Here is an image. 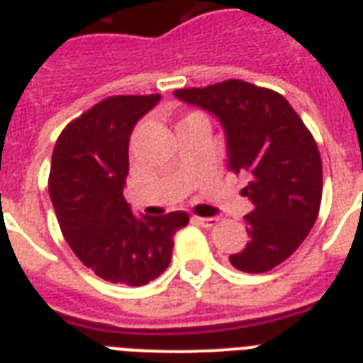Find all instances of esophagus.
I'll use <instances>...</instances> for the list:
<instances>
[{
  "label": "esophagus",
  "instance_id": "obj_1",
  "mask_svg": "<svg viewBox=\"0 0 363 363\" xmlns=\"http://www.w3.org/2000/svg\"><path fill=\"white\" fill-rule=\"evenodd\" d=\"M194 222L199 223L201 228H212V225H216V223H218V218L216 216H211V218L196 216V218H194Z\"/></svg>",
  "mask_w": 363,
  "mask_h": 363
}]
</instances>
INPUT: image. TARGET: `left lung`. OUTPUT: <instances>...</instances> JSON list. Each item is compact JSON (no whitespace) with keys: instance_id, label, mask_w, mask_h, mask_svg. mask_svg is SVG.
<instances>
[{"instance_id":"1","label":"left lung","mask_w":363,"mask_h":363,"mask_svg":"<svg viewBox=\"0 0 363 363\" xmlns=\"http://www.w3.org/2000/svg\"><path fill=\"white\" fill-rule=\"evenodd\" d=\"M173 95L220 121L228 167L248 179L242 196L253 203L244 216L250 238L229 261L242 272L272 270L304 242L319 214L323 164L313 135L279 93L248 82L228 79Z\"/></svg>"}]
</instances>
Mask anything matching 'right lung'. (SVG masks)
<instances>
[{
	"label": "right lung",
	"instance_id": "obj_1",
	"mask_svg": "<svg viewBox=\"0 0 363 363\" xmlns=\"http://www.w3.org/2000/svg\"><path fill=\"white\" fill-rule=\"evenodd\" d=\"M160 99L102 100L61 132L52 155L48 191L59 228L76 257L111 284L140 287L158 278L188 223L182 211L134 216L123 196L130 134Z\"/></svg>",
	"mask_w": 363,
	"mask_h": 363
}]
</instances>
